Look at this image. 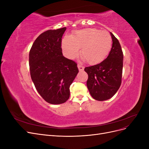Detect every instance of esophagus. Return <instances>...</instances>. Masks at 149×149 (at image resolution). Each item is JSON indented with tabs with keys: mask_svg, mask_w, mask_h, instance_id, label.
<instances>
[{
	"mask_svg": "<svg viewBox=\"0 0 149 149\" xmlns=\"http://www.w3.org/2000/svg\"><path fill=\"white\" fill-rule=\"evenodd\" d=\"M78 69H79V70L80 71H83V70H84V66H83L82 65H79V64L78 65Z\"/></svg>",
	"mask_w": 149,
	"mask_h": 149,
	"instance_id": "1",
	"label": "esophagus"
}]
</instances>
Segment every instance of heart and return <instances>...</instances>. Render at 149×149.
<instances>
[{
    "mask_svg": "<svg viewBox=\"0 0 149 149\" xmlns=\"http://www.w3.org/2000/svg\"><path fill=\"white\" fill-rule=\"evenodd\" d=\"M112 46V37L109 32L96 29H86L76 31L71 37H66L62 41L65 55L74 59L79 54L90 65L102 61Z\"/></svg>",
    "mask_w": 149,
    "mask_h": 149,
    "instance_id": "b5f03b06",
    "label": "heart"
}]
</instances>
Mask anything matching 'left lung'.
Masks as SVG:
<instances>
[{
  "mask_svg": "<svg viewBox=\"0 0 149 149\" xmlns=\"http://www.w3.org/2000/svg\"><path fill=\"white\" fill-rule=\"evenodd\" d=\"M111 35L112 45L106 59L84 68L88 74L87 87L91 96L97 101L111 98L118 91L122 82L123 52L118 40L112 33Z\"/></svg>",
  "mask_w": 149,
  "mask_h": 149,
  "instance_id": "left-lung-1",
  "label": "left lung"
}]
</instances>
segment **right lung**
I'll return each mask as SVG.
<instances>
[{
    "label": "right lung",
    "mask_w": 149,
    "mask_h": 149,
    "mask_svg": "<svg viewBox=\"0 0 149 149\" xmlns=\"http://www.w3.org/2000/svg\"><path fill=\"white\" fill-rule=\"evenodd\" d=\"M66 28L49 30L40 34L29 53L31 79L43 100L52 104L65 102L70 87L79 72L76 62L62 53V37Z\"/></svg>",
    "instance_id": "obj_1"
}]
</instances>
